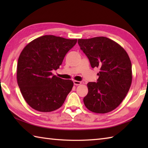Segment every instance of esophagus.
<instances>
[{
    "label": "esophagus",
    "instance_id": "obj_1",
    "mask_svg": "<svg viewBox=\"0 0 148 148\" xmlns=\"http://www.w3.org/2000/svg\"><path fill=\"white\" fill-rule=\"evenodd\" d=\"M73 83H74V85H79V84H80L81 83L80 82V81H76V80L73 81Z\"/></svg>",
    "mask_w": 148,
    "mask_h": 148
}]
</instances>
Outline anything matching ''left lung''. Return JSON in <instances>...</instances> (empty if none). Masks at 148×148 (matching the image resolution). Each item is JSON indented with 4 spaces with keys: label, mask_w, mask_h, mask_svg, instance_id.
Listing matches in <instances>:
<instances>
[{
    "label": "left lung",
    "mask_w": 148,
    "mask_h": 148,
    "mask_svg": "<svg viewBox=\"0 0 148 148\" xmlns=\"http://www.w3.org/2000/svg\"><path fill=\"white\" fill-rule=\"evenodd\" d=\"M77 42L92 67L100 70L97 83L87 84L88 93L83 99L84 105L93 112L112 111L121 103L131 86L129 56L120 45L106 37L78 39Z\"/></svg>",
    "instance_id": "left-lung-1"
}]
</instances>
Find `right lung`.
I'll list each match as a JSON object with an SVG mask.
<instances>
[{
  "mask_svg": "<svg viewBox=\"0 0 148 148\" xmlns=\"http://www.w3.org/2000/svg\"><path fill=\"white\" fill-rule=\"evenodd\" d=\"M77 42L52 35L38 37L25 47L19 56L17 81L24 99L40 112H51L63 105L73 82L54 76L65 55Z\"/></svg>",
  "mask_w": 148,
  "mask_h": 148,
  "instance_id": "1",
  "label": "right lung"
}]
</instances>
